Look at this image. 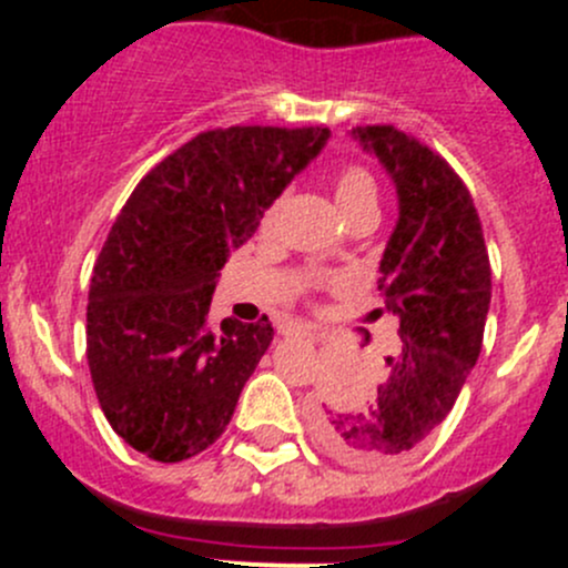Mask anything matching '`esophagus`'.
<instances>
[{"mask_svg":"<svg viewBox=\"0 0 568 568\" xmlns=\"http://www.w3.org/2000/svg\"><path fill=\"white\" fill-rule=\"evenodd\" d=\"M280 335L285 337H313V332L302 324H283L280 326Z\"/></svg>","mask_w":568,"mask_h":568,"instance_id":"34e87169","label":"esophagus"}]
</instances>
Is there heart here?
I'll list each match as a JSON object with an SVG mask.
<instances>
[{
	"label": "heart",
	"mask_w": 568,
	"mask_h": 568,
	"mask_svg": "<svg viewBox=\"0 0 568 568\" xmlns=\"http://www.w3.org/2000/svg\"><path fill=\"white\" fill-rule=\"evenodd\" d=\"M335 203L343 216L359 205H376V183L363 168H348L335 181Z\"/></svg>",
	"instance_id": "heart-1"
}]
</instances>
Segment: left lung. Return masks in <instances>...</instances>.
I'll use <instances>...</instances> for the list:
<instances>
[{
    "mask_svg": "<svg viewBox=\"0 0 568 568\" xmlns=\"http://www.w3.org/2000/svg\"><path fill=\"white\" fill-rule=\"evenodd\" d=\"M352 140L382 164L398 220L379 261L385 311L400 352L365 406L321 404L313 432L335 459L379 467L409 456L459 398L475 368L491 300V272L473 197L445 159L393 125H357Z\"/></svg>",
    "mask_w": 568,
    "mask_h": 568,
    "instance_id": "left-lung-1",
    "label": "left lung"
}]
</instances>
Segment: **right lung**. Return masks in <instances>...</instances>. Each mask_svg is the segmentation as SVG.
<instances>
[{
	"instance_id": "obj_1",
	"label": "right lung",
	"mask_w": 568,
	"mask_h": 568,
	"mask_svg": "<svg viewBox=\"0 0 568 568\" xmlns=\"http://www.w3.org/2000/svg\"><path fill=\"white\" fill-rule=\"evenodd\" d=\"M329 129L205 131L136 183L90 280L88 363L109 426L153 462L220 439L274 329L209 324L211 294Z\"/></svg>"
}]
</instances>
